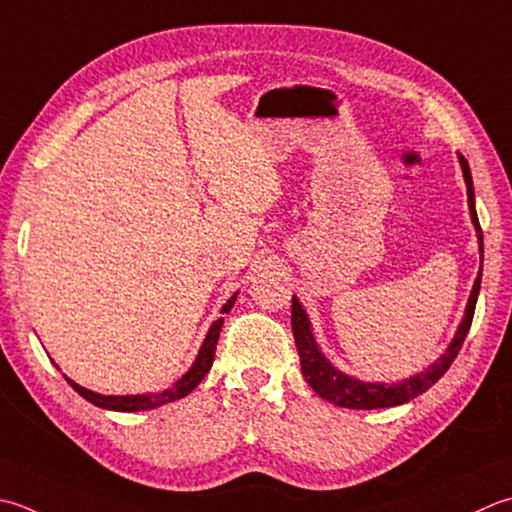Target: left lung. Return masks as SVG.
Masks as SVG:
<instances>
[{"label":"left lung","instance_id":"left-lung-1","mask_svg":"<svg viewBox=\"0 0 512 512\" xmlns=\"http://www.w3.org/2000/svg\"><path fill=\"white\" fill-rule=\"evenodd\" d=\"M457 157H459V164H462L466 195H468V208H470V217H473V224L477 230L479 253H482V264H484V235H482V226H479L477 210H475L473 177H470V168H468V162L464 159V155H457ZM479 286H482V268H479L473 290H470L462 324H459L453 342H450V346L446 348V353L439 357L435 364H430L424 373H417L413 377L404 379V382H395V384L362 382V379L350 377V375L342 373V370H337L324 357L322 350H319L315 337H313V328H310V322H308L306 310L302 308V304H299V299L293 297V315H290V324H293L299 362H302V373L306 377V382L319 397H324L326 402L342 406V408L373 410V408H388V406H399V404L410 402V399H415L422 393H426V390L433 386L437 379H442V375L450 368V364L455 362V357L459 350H462V344L470 330V324H473Z\"/></svg>","mask_w":512,"mask_h":512}]
</instances>
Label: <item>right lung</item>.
I'll list each match as a JSON object with an SVG mask.
<instances>
[{
    "label": "right lung",
    "instance_id": "obj_1",
    "mask_svg": "<svg viewBox=\"0 0 512 512\" xmlns=\"http://www.w3.org/2000/svg\"><path fill=\"white\" fill-rule=\"evenodd\" d=\"M235 299H237V293L228 299V302L224 304L222 313H228L230 308L235 306ZM222 324H224V317H219L217 322H213V326L208 328L206 333V339L202 348H199V353L195 357L193 366L188 368V373L182 375V379H177V382L162 390V393H146V395H99V393H93V390H88L84 386L75 384L73 379L66 377V382L73 386L79 395H82L86 402L95 404L99 408H106V410H119V413H137V410H150V408H159L164 406L168 402H175V399H182L186 397L190 390H195V386L202 382V379L206 377V373L210 370V366H213V359H215V348H217V339H219V330H222Z\"/></svg>",
    "mask_w": 512,
    "mask_h": 512
}]
</instances>
